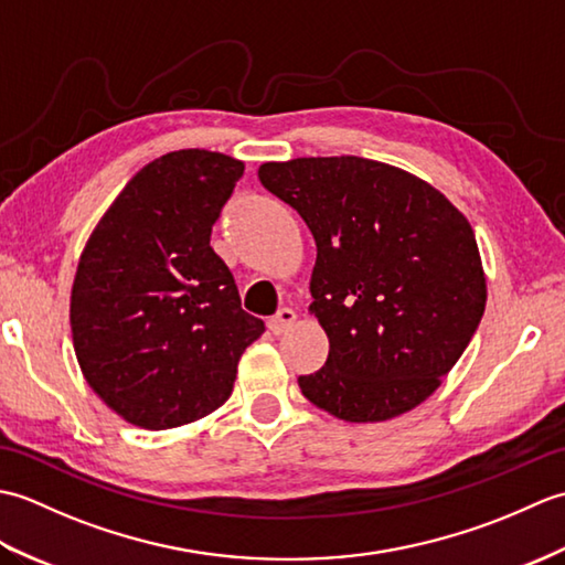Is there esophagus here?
<instances>
[{
    "mask_svg": "<svg viewBox=\"0 0 565 565\" xmlns=\"http://www.w3.org/2000/svg\"><path fill=\"white\" fill-rule=\"evenodd\" d=\"M294 322H296L294 310L291 308H279V310H276V316L269 318V332L279 338V334L289 332L294 328Z\"/></svg>",
    "mask_w": 565,
    "mask_h": 565,
    "instance_id": "1",
    "label": "esophagus"
}]
</instances>
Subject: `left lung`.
I'll return each mask as SVG.
<instances>
[{"mask_svg":"<svg viewBox=\"0 0 565 565\" xmlns=\"http://www.w3.org/2000/svg\"><path fill=\"white\" fill-rule=\"evenodd\" d=\"M257 174L318 247L310 310L330 354L316 374L298 376L303 395L347 423L413 411L483 318L471 225L423 179L354 154L267 162Z\"/></svg>","mask_w":565,"mask_h":565,"instance_id":"left-lung-1","label":"left lung"}]
</instances>
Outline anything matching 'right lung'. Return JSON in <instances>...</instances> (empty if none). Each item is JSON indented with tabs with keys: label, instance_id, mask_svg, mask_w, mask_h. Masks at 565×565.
<instances>
[{
	"label": "right lung",
	"instance_id": "add662e5",
	"mask_svg": "<svg viewBox=\"0 0 565 565\" xmlns=\"http://www.w3.org/2000/svg\"><path fill=\"white\" fill-rule=\"evenodd\" d=\"M243 172L221 152H167L124 186L82 252L75 354L92 391L130 425L167 429L213 413L264 332L211 247Z\"/></svg>",
	"mask_w": 565,
	"mask_h": 565
}]
</instances>
